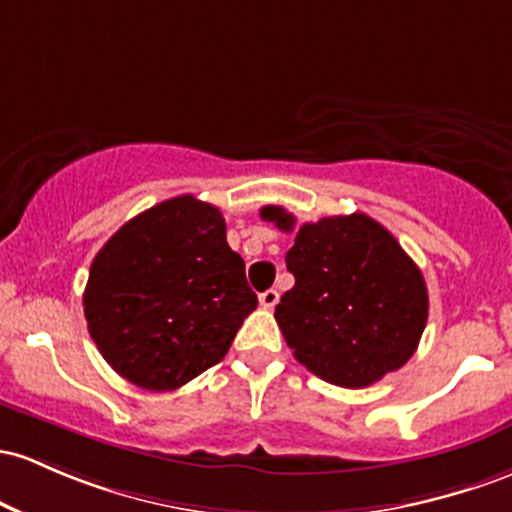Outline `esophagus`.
Listing matches in <instances>:
<instances>
[{
	"mask_svg": "<svg viewBox=\"0 0 512 512\" xmlns=\"http://www.w3.org/2000/svg\"><path fill=\"white\" fill-rule=\"evenodd\" d=\"M277 301H279V291L277 289H267V291H262V294H260V306L262 308H274V306H277Z\"/></svg>",
	"mask_w": 512,
	"mask_h": 512,
	"instance_id": "1",
	"label": "esophagus"
}]
</instances>
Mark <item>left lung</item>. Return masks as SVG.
<instances>
[{
    "mask_svg": "<svg viewBox=\"0 0 512 512\" xmlns=\"http://www.w3.org/2000/svg\"><path fill=\"white\" fill-rule=\"evenodd\" d=\"M284 233L296 218L265 206ZM286 269L296 284L277 303L279 330L308 372L364 389L413 357L428 323V286L398 240L364 213L296 228Z\"/></svg>",
    "mask_w": 512,
    "mask_h": 512,
    "instance_id": "obj_1",
    "label": "left lung"
}]
</instances>
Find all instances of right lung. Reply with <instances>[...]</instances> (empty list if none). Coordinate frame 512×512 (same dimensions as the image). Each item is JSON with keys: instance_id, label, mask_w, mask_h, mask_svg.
Instances as JSON below:
<instances>
[{"instance_id": "right-lung-1", "label": "right lung", "mask_w": 512, "mask_h": 512, "mask_svg": "<svg viewBox=\"0 0 512 512\" xmlns=\"http://www.w3.org/2000/svg\"><path fill=\"white\" fill-rule=\"evenodd\" d=\"M82 301L101 357L148 391H174L221 362L257 308L221 211L192 194L116 230L89 267Z\"/></svg>"}]
</instances>
